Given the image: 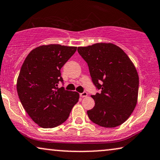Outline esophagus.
<instances>
[{"label": "esophagus", "instance_id": "34e87169", "mask_svg": "<svg viewBox=\"0 0 160 160\" xmlns=\"http://www.w3.org/2000/svg\"><path fill=\"white\" fill-rule=\"evenodd\" d=\"M80 96L81 97V98H86V97L88 96V93L86 92H83L82 93H80Z\"/></svg>", "mask_w": 160, "mask_h": 160}]
</instances>
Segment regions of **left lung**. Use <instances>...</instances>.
<instances>
[{
  "label": "left lung",
  "instance_id": "1",
  "mask_svg": "<svg viewBox=\"0 0 160 160\" xmlns=\"http://www.w3.org/2000/svg\"><path fill=\"white\" fill-rule=\"evenodd\" d=\"M87 62L93 84L100 93L92 95L95 105L87 111L89 119L105 128L125 122L137 105L139 76L134 64L120 47L112 43H95L78 47Z\"/></svg>",
  "mask_w": 160,
  "mask_h": 160
}]
</instances>
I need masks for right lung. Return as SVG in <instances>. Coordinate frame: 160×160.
I'll list each match as a JSON object with an SVG mask.
<instances>
[{"label": "right lung", "mask_w": 160, "mask_h": 160, "mask_svg": "<svg viewBox=\"0 0 160 160\" xmlns=\"http://www.w3.org/2000/svg\"><path fill=\"white\" fill-rule=\"evenodd\" d=\"M77 47L50 44L28 54L20 71L17 91L22 106L35 123L45 128L67 120L79 94L58 88L63 80L60 69L75 53Z\"/></svg>", "instance_id": "right-lung-1"}]
</instances>
